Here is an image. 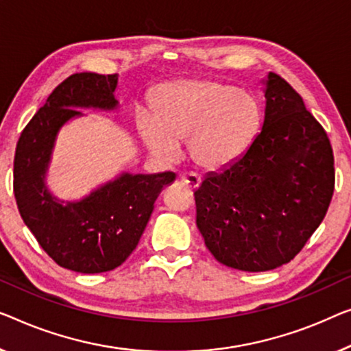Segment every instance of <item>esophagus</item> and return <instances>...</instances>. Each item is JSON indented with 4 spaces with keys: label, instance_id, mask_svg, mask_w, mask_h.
Returning a JSON list of instances; mask_svg holds the SVG:
<instances>
[{
    "label": "esophagus",
    "instance_id": "1",
    "mask_svg": "<svg viewBox=\"0 0 351 351\" xmlns=\"http://www.w3.org/2000/svg\"><path fill=\"white\" fill-rule=\"evenodd\" d=\"M181 182L182 184L189 186L191 189H197L198 186H200V178L193 173H187V175H182L181 176Z\"/></svg>",
    "mask_w": 351,
    "mask_h": 351
}]
</instances>
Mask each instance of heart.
Segmentation results:
<instances>
[{
	"mask_svg": "<svg viewBox=\"0 0 351 351\" xmlns=\"http://www.w3.org/2000/svg\"><path fill=\"white\" fill-rule=\"evenodd\" d=\"M151 114L138 113L135 129L156 158L173 159L186 140L197 167L216 171L241 159L263 121L258 99L214 80H176L159 85L149 97Z\"/></svg>",
	"mask_w": 351,
	"mask_h": 351,
	"instance_id": "heart-1",
	"label": "heart"
}]
</instances>
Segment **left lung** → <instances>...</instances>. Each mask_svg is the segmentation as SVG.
Returning <instances> with one entry per match:
<instances>
[{
	"mask_svg": "<svg viewBox=\"0 0 351 351\" xmlns=\"http://www.w3.org/2000/svg\"><path fill=\"white\" fill-rule=\"evenodd\" d=\"M265 118L241 159L197 187V227L222 265L261 273L289 263L320 226L334 192V156L302 97L274 72Z\"/></svg>",
	"mask_w": 351,
	"mask_h": 351,
	"instance_id": "obj_1",
	"label": "left lung"
}]
</instances>
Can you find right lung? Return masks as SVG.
<instances>
[{
    "instance_id": "right-lung-1",
    "label": "right lung",
    "mask_w": 351,
    "mask_h": 351,
    "mask_svg": "<svg viewBox=\"0 0 351 351\" xmlns=\"http://www.w3.org/2000/svg\"><path fill=\"white\" fill-rule=\"evenodd\" d=\"M118 74L67 77L20 135L14 158V193L25 226L62 268L83 274L112 271L137 247L162 187L175 173L121 171L80 200H61L47 186L62 125L82 118L78 108L113 112Z\"/></svg>"
}]
</instances>
